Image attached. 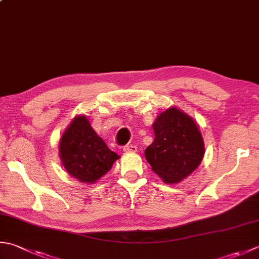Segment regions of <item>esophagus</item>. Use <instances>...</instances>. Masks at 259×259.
I'll use <instances>...</instances> for the list:
<instances>
[{
	"label": "esophagus",
	"instance_id": "34e87169",
	"mask_svg": "<svg viewBox=\"0 0 259 259\" xmlns=\"http://www.w3.org/2000/svg\"><path fill=\"white\" fill-rule=\"evenodd\" d=\"M122 150L124 153H134V151L137 150V147L135 145H126L123 147Z\"/></svg>",
	"mask_w": 259,
	"mask_h": 259
}]
</instances>
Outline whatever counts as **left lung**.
I'll list each match as a JSON object with an SVG mask.
<instances>
[{"label":"left lung","instance_id":"1","mask_svg":"<svg viewBox=\"0 0 259 259\" xmlns=\"http://www.w3.org/2000/svg\"><path fill=\"white\" fill-rule=\"evenodd\" d=\"M155 139L145 150L146 159L167 184L179 183L199 167L204 156V141L190 115L169 108L153 124Z\"/></svg>","mask_w":259,"mask_h":259}]
</instances>
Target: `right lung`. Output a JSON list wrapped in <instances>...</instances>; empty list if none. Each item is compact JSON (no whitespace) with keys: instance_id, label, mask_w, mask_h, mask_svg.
Returning a JSON list of instances; mask_svg holds the SVG:
<instances>
[{"instance_id":"right-lung-1","label":"right lung","mask_w":259,"mask_h":259,"mask_svg":"<svg viewBox=\"0 0 259 259\" xmlns=\"http://www.w3.org/2000/svg\"><path fill=\"white\" fill-rule=\"evenodd\" d=\"M59 157L70 176L91 184L108 173L119 155L109 149L86 115H78L62 136Z\"/></svg>"}]
</instances>
